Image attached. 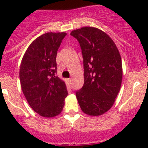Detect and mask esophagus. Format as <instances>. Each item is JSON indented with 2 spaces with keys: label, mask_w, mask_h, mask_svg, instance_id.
Listing matches in <instances>:
<instances>
[{
  "label": "esophagus",
  "mask_w": 148,
  "mask_h": 148,
  "mask_svg": "<svg viewBox=\"0 0 148 148\" xmlns=\"http://www.w3.org/2000/svg\"><path fill=\"white\" fill-rule=\"evenodd\" d=\"M68 82H69V85H71V82H72V79H71V78L68 79Z\"/></svg>",
  "instance_id": "esophagus-1"
}]
</instances>
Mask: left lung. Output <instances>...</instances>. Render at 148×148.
Wrapping results in <instances>:
<instances>
[{"label": "left lung", "mask_w": 148, "mask_h": 148, "mask_svg": "<svg viewBox=\"0 0 148 148\" xmlns=\"http://www.w3.org/2000/svg\"><path fill=\"white\" fill-rule=\"evenodd\" d=\"M80 44L84 59V86L76 93L81 110L90 116L107 112L115 102L122 84L120 53L105 32L85 26L73 30Z\"/></svg>", "instance_id": "1"}]
</instances>
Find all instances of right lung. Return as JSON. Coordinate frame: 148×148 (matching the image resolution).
Returning a JSON list of instances; mask_svg holds the SVG:
<instances>
[{
    "label": "right lung",
    "instance_id": "right-lung-1",
    "mask_svg": "<svg viewBox=\"0 0 148 148\" xmlns=\"http://www.w3.org/2000/svg\"><path fill=\"white\" fill-rule=\"evenodd\" d=\"M65 32H49L32 41L22 59L21 86L30 107L40 116L56 117L68 95L64 82L56 76L57 51Z\"/></svg>",
    "mask_w": 148,
    "mask_h": 148
}]
</instances>
